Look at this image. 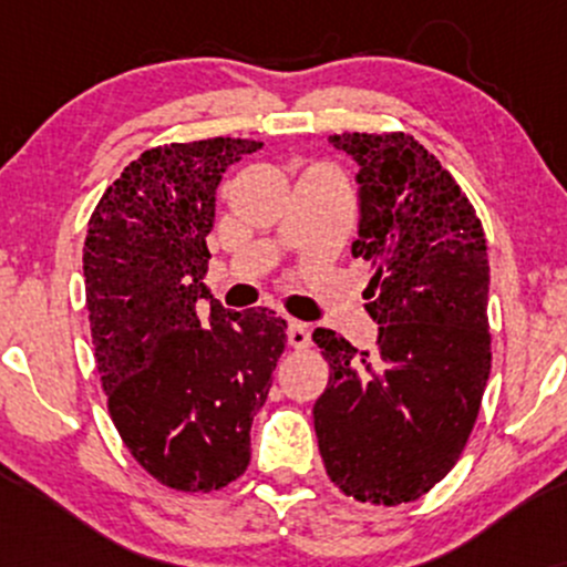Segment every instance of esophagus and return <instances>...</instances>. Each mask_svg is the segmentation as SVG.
Masks as SVG:
<instances>
[{"instance_id": "34e87169", "label": "esophagus", "mask_w": 567, "mask_h": 567, "mask_svg": "<svg viewBox=\"0 0 567 567\" xmlns=\"http://www.w3.org/2000/svg\"><path fill=\"white\" fill-rule=\"evenodd\" d=\"M288 343L292 349H306L311 343V330L309 324L301 320H290L288 322Z\"/></svg>"}]
</instances>
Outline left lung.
<instances>
[{
  "label": "left lung",
  "mask_w": 567,
  "mask_h": 567,
  "mask_svg": "<svg viewBox=\"0 0 567 567\" xmlns=\"http://www.w3.org/2000/svg\"><path fill=\"white\" fill-rule=\"evenodd\" d=\"M357 162L360 231L373 264L365 309L373 351L315 330L330 365L315 402L328 477L368 504H405L453 470L477 421L487 375V245L472 202L413 135L343 133Z\"/></svg>",
  "instance_id": "1"
}]
</instances>
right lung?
Segmentation results:
<instances>
[{
  "mask_svg": "<svg viewBox=\"0 0 567 567\" xmlns=\"http://www.w3.org/2000/svg\"><path fill=\"white\" fill-rule=\"evenodd\" d=\"M264 143L207 138L148 148L106 188L84 239V292L109 413L162 485L226 487L250 464L288 322L210 296L205 237L226 167ZM212 301L199 321L196 303Z\"/></svg>",
  "mask_w": 567,
  "mask_h": 567,
  "instance_id": "right-lung-1",
  "label": "right lung"
}]
</instances>
